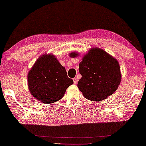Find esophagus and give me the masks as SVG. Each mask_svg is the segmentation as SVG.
<instances>
[{
  "label": "esophagus",
  "mask_w": 146,
  "mask_h": 146,
  "mask_svg": "<svg viewBox=\"0 0 146 146\" xmlns=\"http://www.w3.org/2000/svg\"><path fill=\"white\" fill-rule=\"evenodd\" d=\"M73 80L74 84H76L77 83V79H76V78H73Z\"/></svg>",
  "instance_id": "esophagus-1"
}]
</instances>
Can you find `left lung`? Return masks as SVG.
Masks as SVG:
<instances>
[{
  "mask_svg": "<svg viewBox=\"0 0 146 146\" xmlns=\"http://www.w3.org/2000/svg\"><path fill=\"white\" fill-rule=\"evenodd\" d=\"M69 56L76 58L79 54L72 52ZM79 70L82 77L77 86L89 100H104L113 94L121 83V73L118 61L100 48H92L83 55Z\"/></svg>",
  "mask_w": 146,
  "mask_h": 146,
  "instance_id": "left-lung-1",
  "label": "left lung"
}]
</instances>
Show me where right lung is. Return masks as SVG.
I'll return each instance as SVG.
<instances>
[{
	"mask_svg": "<svg viewBox=\"0 0 146 146\" xmlns=\"http://www.w3.org/2000/svg\"><path fill=\"white\" fill-rule=\"evenodd\" d=\"M29 92L43 104L60 100L73 80L67 75L66 69L52 54L40 56L27 75Z\"/></svg>",
	"mask_w": 146,
	"mask_h": 146,
	"instance_id": "right-lung-1",
	"label": "right lung"
}]
</instances>
